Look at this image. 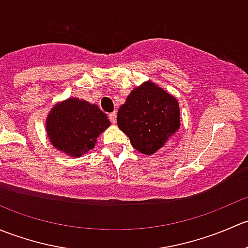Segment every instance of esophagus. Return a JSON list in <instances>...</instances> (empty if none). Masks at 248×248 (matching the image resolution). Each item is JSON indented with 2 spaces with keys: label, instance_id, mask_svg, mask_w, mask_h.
<instances>
[{
  "label": "esophagus",
  "instance_id": "obj_1",
  "mask_svg": "<svg viewBox=\"0 0 248 248\" xmlns=\"http://www.w3.org/2000/svg\"><path fill=\"white\" fill-rule=\"evenodd\" d=\"M109 120H110V122H111V124H115V122H116V112H110L109 114Z\"/></svg>",
  "mask_w": 248,
  "mask_h": 248
}]
</instances>
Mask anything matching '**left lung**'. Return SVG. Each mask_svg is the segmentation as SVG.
Wrapping results in <instances>:
<instances>
[{
    "mask_svg": "<svg viewBox=\"0 0 248 248\" xmlns=\"http://www.w3.org/2000/svg\"><path fill=\"white\" fill-rule=\"evenodd\" d=\"M117 126L128 136L134 149L152 155L179 131V103L161 87L147 81L134 89L120 107Z\"/></svg>",
    "mask_w": 248,
    "mask_h": 248,
    "instance_id": "obj_1",
    "label": "left lung"
}]
</instances>
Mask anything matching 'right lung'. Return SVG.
<instances>
[{"label":"right lung","instance_id":"right-lung-1","mask_svg":"<svg viewBox=\"0 0 248 248\" xmlns=\"http://www.w3.org/2000/svg\"><path fill=\"white\" fill-rule=\"evenodd\" d=\"M109 126L106 112L96 104L77 98L55 106L46 119V132L51 144L73 157L93 149L97 137Z\"/></svg>","mask_w":248,"mask_h":248}]
</instances>
